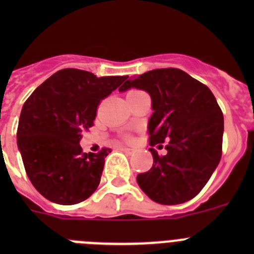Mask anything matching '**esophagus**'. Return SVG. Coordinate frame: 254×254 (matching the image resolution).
<instances>
[{
  "label": "esophagus",
  "mask_w": 254,
  "mask_h": 254,
  "mask_svg": "<svg viewBox=\"0 0 254 254\" xmlns=\"http://www.w3.org/2000/svg\"><path fill=\"white\" fill-rule=\"evenodd\" d=\"M121 151H123L127 155L134 154V149H129V147H121Z\"/></svg>",
  "instance_id": "34e87169"
}]
</instances>
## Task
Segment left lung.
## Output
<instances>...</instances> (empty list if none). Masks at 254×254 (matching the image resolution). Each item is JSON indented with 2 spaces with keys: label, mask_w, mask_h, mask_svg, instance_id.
<instances>
[{
  "label": "left lung",
  "mask_w": 254,
  "mask_h": 254,
  "mask_svg": "<svg viewBox=\"0 0 254 254\" xmlns=\"http://www.w3.org/2000/svg\"><path fill=\"white\" fill-rule=\"evenodd\" d=\"M146 91L152 114L150 145L167 142V154H152V168L138 174L141 190L155 202H187L205 187L221 159L224 116L206 85L178 68L152 69L120 87Z\"/></svg>",
  "instance_id": "1"
}]
</instances>
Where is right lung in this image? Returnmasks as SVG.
Here are the masks:
<instances>
[{
	"label": "right lung",
	"instance_id": "1",
	"mask_svg": "<svg viewBox=\"0 0 254 254\" xmlns=\"http://www.w3.org/2000/svg\"><path fill=\"white\" fill-rule=\"evenodd\" d=\"M127 77H96L82 69H61L22 105L17 147L29 179L47 199L75 205L98 188L111 150L86 154L80 141L82 132L94 125L100 100Z\"/></svg>",
	"mask_w": 254,
	"mask_h": 254
}]
</instances>
